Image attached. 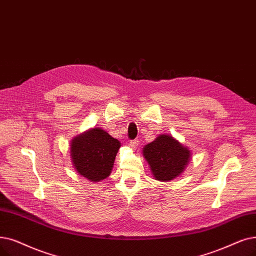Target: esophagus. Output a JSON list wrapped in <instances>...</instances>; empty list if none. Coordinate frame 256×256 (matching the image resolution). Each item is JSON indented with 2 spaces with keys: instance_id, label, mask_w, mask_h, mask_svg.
<instances>
[{
  "instance_id": "esophagus-1",
  "label": "esophagus",
  "mask_w": 256,
  "mask_h": 256,
  "mask_svg": "<svg viewBox=\"0 0 256 256\" xmlns=\"http://www.w3.org/2000/svg\"><path fill=\"white\" fill-rule=\"evenodd\" d=\"M138 146H139V141L138 140H132L130 142V146L132 148V150H135L138 148Z\"/></svg>"
}]
</instances>
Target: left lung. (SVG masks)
<instances>
[{"instance_id": "left-lung-1", "label": "left lung", "mask_w": 256, "mask_h": 256, "mask_svg": "<svg viewBox=\"0 0 256 256\" xmlns=\"http://www.w3.org/2000/svg\"><path fill=\"white\" fill-rule=\"evenodd\" d=\"M154 180L168 182L181 176L192 158V150L172 135H159L142 148Z\"/></svg>"}]
</instances>
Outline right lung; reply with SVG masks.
<instances>
[{
    "label": "right lung",
    "mask_w": 256,
    "mask_h": 256,
    "mask_svg": "<svg viewBox=\"0 0 256 256\" xmlns=\"http://www.w3.org/2000/svg\"><path fill=\"white\" fill-rule=\"evenodd\" d=\"M120 146V141L106 130L100 128L86 130L70 143L73 168L90 182L102 181L112 172Z\"/></svg>",
    "instance_id": "right-lung-1"
}]
</instances>
